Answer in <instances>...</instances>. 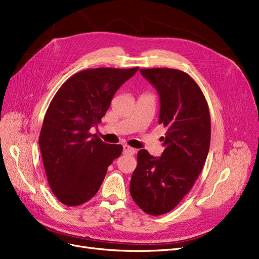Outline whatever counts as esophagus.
Wrapping results in <instances>:
<instances>
[{"mask_svg":"<svg viewBox=\"0 0 259 259\" xmlns=\"http://www.w3.org/2000/svg\"><path fill=\"white\" fill-rule=\"evenodd\" d=\"M122 150H123V154H127V155H135L136 154V149L130 147V146H127V145L123 146Z\"/></svg>","mask_w":259,"mask_h":259,"instance_id":"esophagus-1","label":"esophagus"}]
</instances>
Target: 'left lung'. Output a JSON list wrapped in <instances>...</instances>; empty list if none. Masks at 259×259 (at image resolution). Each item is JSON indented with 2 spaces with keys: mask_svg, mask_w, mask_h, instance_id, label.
<instances>
[{
  "mask_svg": "<svg viewBox=\"0 0 259 259\" xmlns=\"http://www.w3.org/2000/svg\"><path fill=\"white\" fill-rule=\"evenodd\" d=\"M140 71L159 95V123L167 131L162 138L161 157L139 150L130 194L143 211L161 215L181 202L203 169L210 146V115L202 91L186 72L170 68Z\"/></svg>",
  "mask_w": 259,
  "mask_h": 259,
  "instance_id": "obj_1",
  "label": "left lung"
}]
</instances>
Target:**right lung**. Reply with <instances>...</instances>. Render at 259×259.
<instances>
[{
	"mask_svg": "<svg viewBox=\"0 0 259 259\" xmlns=\"http://www.w3.org/2000/svg\"><path fill=\"white\" fill-rule=\"evenodd\" d=\"M131 69L95 68L67 80L55 94L39 136L48 181L54 195L67 206L90 200L102 184L121 145L104 143L89 132L110 108L113 96L135 75Z\"/></svg>",
	"mask_w": 259,
	"mask_h": 259,
	"instance_id": "right-lung-1",
	"label": "right lung"
}]
</instances>
